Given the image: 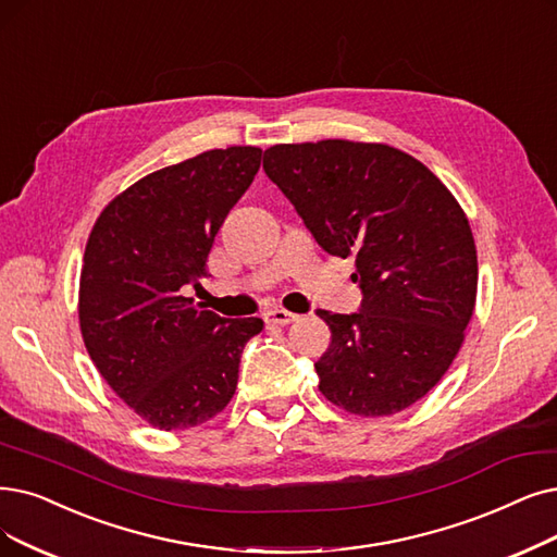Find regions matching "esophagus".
I'll return each instance as SVG.
<instances>
[{
	"label": "esophagus",
	"instance_id": "obj_1",
	"mask_svg": "<svg viewBox=\"0 0 557 557\" xmlns=\"http://www.w3.org/2000/svg\"><path fill=\"white\" fill-rule=\"evenodd\" d=\"M264 318H267V322H274V324H293L299 315H295V313H290V310H285V308H272V310H267L264 313Z\"/></svg>",
	"mask_w": 557,
	"mask_h": 557
}]
</instances>
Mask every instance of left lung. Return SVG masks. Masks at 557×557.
<instances>
[{
    "label": "left lung",
    "mask_w": 557,
    "mask_h": 557,
    "mask_svg": "<svg viewBox=\"0 0 557 557\" xmlns=\"http://www.w3.org/2000/svg\"><path fill=\"white\" fill-rule=\"evenodd\" d=\"M262 169L326 253L356 256L361 308L315 310L331 329L322 395L359 416L411 407L455 361L475 306V242L455 196L384 144H278Z\"/></svg>",
    "instance_id": "obj_1"
}]
</instances>
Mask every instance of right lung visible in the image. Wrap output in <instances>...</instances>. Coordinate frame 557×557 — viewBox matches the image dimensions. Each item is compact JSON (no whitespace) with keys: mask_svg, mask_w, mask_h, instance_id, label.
Masks as SVG:
<instances>
[{"mask_svg":"<svg viewBox=\"0 0 557 557\" xmlns=\"http://www.w3.org/2000/svg\"><path fill=\"white\" fill-rule=\"evenodd\" d=\"M260 160V148L231 146L154 171L102 210L86 242L84 345L111 391L158 430L224 409L242 349L262 331L260 318H219L185 297L208 276L214 237Z\"/></svg>","mask_w":557,"mask_h":557,"instance_id":"right-lung-1","label":"right lung"}]
</instances>
